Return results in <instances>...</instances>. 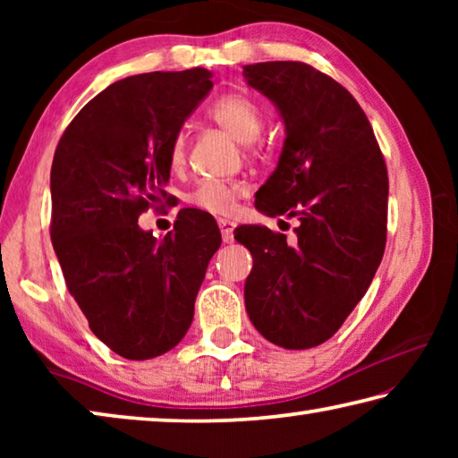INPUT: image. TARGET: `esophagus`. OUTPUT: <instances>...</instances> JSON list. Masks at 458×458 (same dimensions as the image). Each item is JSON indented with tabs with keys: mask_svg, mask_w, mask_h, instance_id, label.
Segmentation results:
<instances>
[{
	"mask_svg": "<svg viewBox=\"0 0 458 458\" xmlns=\"http://www.w3.org/2000/svg\"><path fill=\"white\" fill-rule=\"evenodd\" d=\"M218 226H220V232H222L224 242H232V232H234V222H230L226 218H220L218 220Z\"/></svg>",
	"mask_w": 458,
	"mask_h": 458,
	"instance_id": "1",
	"label": "esophagus"
}]
</instances>
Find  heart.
<instances>
[{"mask_svg": "<svg viewBox=\"0 0 458 458\" xmlns=\"http://www.w3.org/2000/svg\"><path fill=\"white\" fill-rule=\"evenodd\" d=\"M210 117L226 131L228 135L242 145L259 141L265 129V114L260 106L242 95H226L216 100L210 106ZM185 133H177L172 149H169V164L182 167L185 161ZM244 193L242 183L232 182H201L193 191V204L210 214H230L234 210V201Z\"/></svg>", "mask_w": 458, "mask_h": 458, "instance_id": "heart-1", "label": "heart"}]
</instances>
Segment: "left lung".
<instances>
[{"instance_id": "8db88e82", "label": "left lung", "mask_w": 458, "mask_h": 458, "mask_svg": "<svg viewBox=\"0 0 458 458\" xmlns=\"http://www.w3.org/2000/svg\"><path fill=\"white\" fill-rule=\"evenodd\" d=\"M242 76L284 125L278 164L254 206L299 220L293 244L257 224L234 230L254 260L246 313L270 344L309 350L341 327L382 262L386 164L358 100L327 74L303 62H259Z\"/></svg>"}]
</instances>
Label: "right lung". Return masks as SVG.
<instances>
[{"mask_svg":"<svg viewBox=\"0 0 458 458\" xmlns=\"http://www.w3.org/2000/svg\"><path fill=\"white\" fill-rule=\"evenodd\" d=\"M212 76L191 68L114 82L82 106L54 153V252L90 331L121 358L151 360L180 344L222 244L216 220L193 208L161 240L137 224L174 199L169 149Z\"/></svg>","mask_w":458,"mask_h":458,"instance_id":"1","label":"right lung"}]
</instances>
